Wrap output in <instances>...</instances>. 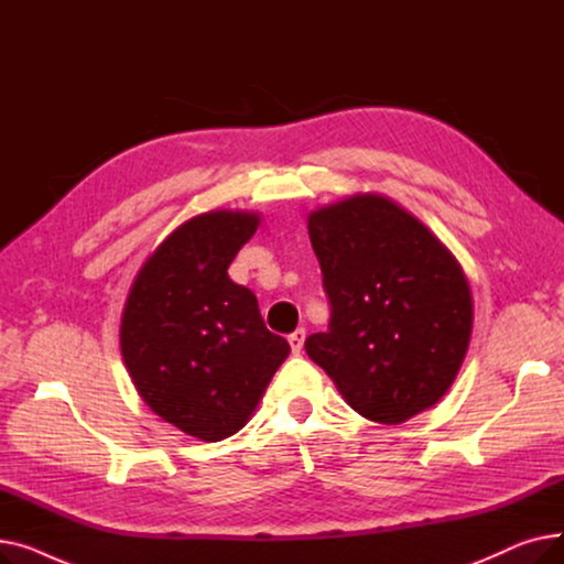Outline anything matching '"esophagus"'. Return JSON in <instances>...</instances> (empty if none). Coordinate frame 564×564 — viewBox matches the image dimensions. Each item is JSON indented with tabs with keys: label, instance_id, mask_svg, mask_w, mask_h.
Segmentation results:
<instances>
[{
	"label": "esophagus",
	"instance_id": "esophagus-1",
	"mask_svg": "<svg viewBox=\"0 0 564 564\" xmlns=\"http://www.w3.org/2000/svg\"><path fill=\"white\" fill-rule=\"evenodd\" d=\"M304 340H306V329H297V332L288 336V343H290V347H292V354H302Z\"/></svg>",
	"mask_w": 564,
	"mask_h": 564
}]
</instances>
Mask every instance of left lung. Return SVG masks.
<instances>
[{"instance_id": "left-lung-1", "label": "left lung", "mask_w": 564, "mask_h": 564, "mask_svg": "<svg viewBox=\"0 0 564 564\" xmlns=\"http://www.w3.org/2000/svg\"><path fill=\"white\" fill-rule=\"evenodd\" d=\"M332 302L306 354L364 419L400 425L434 406L462 368L473 297L457 258L404 207L354 194L308 215Z\"/></svg>"}]
</instances>
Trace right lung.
<instances>
[{
  "label": "right lung",
  "instance_id": "right-lung-1",
  "mask_svg": "<svg viewBox=\"0 0 564 564\" xmlns=\"http://www.w3.org/2000/svg\"><path fill=\"white\" fill-rule=\"evenodd\" d=\"M260 217L213 210L177 226L143 262L121 317V354L141 400L200 441L240 432L290 354L228 267Z\"/></svg>",
  "mask_w": 564,
  "mask_h": 564
}]
</instances>
